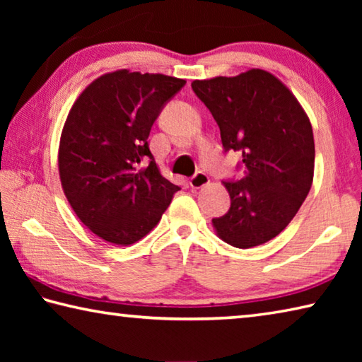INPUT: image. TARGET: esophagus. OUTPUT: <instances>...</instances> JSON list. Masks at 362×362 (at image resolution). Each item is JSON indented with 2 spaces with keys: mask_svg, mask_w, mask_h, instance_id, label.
Returning <instances> with one entry per match:
<instances>
[{
  "mask_svg": "<svg viewBox=\"0 0 362 362\" xmlns=\"http://www.w3.org/2000/svg\"><path fill=\"white\" fill-rule=\"evenodd\" d=\"M207 183H209V177H207V174L206 173H196L192 179H189V187L192 188H203V187H206Z\"/></svg>",
  "mask_w": 362,
  "mask_h": 362,
  "instance_id": "1",
  "label": "esophagus"
}]
</instances>
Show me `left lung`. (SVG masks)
Returning <instances> with one entry per match:
<instances>
[{
	"label": "left lung",
	"instance_id": "1",
	"mask_svg": "<svg viewBox=\"0 0 362 362\" xmlns=\"http://www.w3.org/2000/svg\"><path fill=\"white\" fill-rule=\"evenodd\" d=\"M220 127L223 151L241 153L240 180H223L228 212L212 218L225 243L249 249L278 236L308 194L315 170L313 129L296 97L265 70L192 83Z\"/></svg>",
	"mask_w": 362,
	"mask_h": 362
}]
</instances>
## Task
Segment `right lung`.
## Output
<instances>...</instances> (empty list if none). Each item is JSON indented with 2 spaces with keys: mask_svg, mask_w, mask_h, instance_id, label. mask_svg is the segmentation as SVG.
<instances>
[{
  "mask_svg": "<svg viewBox=\"0 0 362 362\" xmlns=\"http://www.w3.org/2000/svg\"><path fill=\"white\" fill-rule=\"evenodd\" d=\"M185 79L118 70L73 103L59 148L64 193L79 220L127 246L153 230L180 187L159 174L148 145L153 122Z\"/></svg>",
  "mask_w": 362,
  "mask_h": 362,
  "instance_id": "add662e5",
  "label": "right lung"
}]
</instances>
